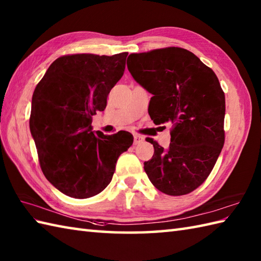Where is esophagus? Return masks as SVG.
Here are the masks:
<instances>
[{"mask_svg": "<svg viewBox=\"0 0 261 261\" xmlns=\"http://www.w3.org/2000/svg\"><path fill=\"white\" fill-rule=\"evenodd\" d=\"M143 141H145V138L139 136V135H135V137H134V143H135V145H140V143H142Z\"/></svg>", "mask_w": 261, "mask_h": 261, "instance_id": "34e87169", "label": "esophagus"}]
</instances>
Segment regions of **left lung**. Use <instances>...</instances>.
Wrapping results in <instances>:
<instances>
[{
  "mask_svg": "<svg viewBox=\"0 0 261 261\" xmlns=\"http://www.w3.org/2000/svg\"><path fill=\"white\" fill-rule=\"evenodd\" d=\"M127 69L152 94L149 115L154 124H171L164 149L152 139L145 162L152 185L167 195H185L202 185L224 145L225 96L214 71L186 49L168 47L131 54Z\"/></svg>",
  "mask_w": 261,
  "mask_h": 261,
  "instance_id": "8db88e82",
  "label": "left lung"
}]
</instances>
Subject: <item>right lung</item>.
I'll return each mask as SVG.
<instances>
[{
	"label": "right lung",
	"instance_id": "right-lung-1",
	"mask_svg": "<svg viewBox=\"0 0 261 261\" xmlns=\"http://www.w3.org/2000/svg\"><path fill=\"white\" fill-rule=\"evenodd\" d=\"M127 53L113 56L66 55L49 66L32 95L30 131L43 175L74 198L107 187L122 152L132 146L126 131H92V116L104 111L112 87L124 73Z\"/></svg>",
	"mask_w": 261,
	"mask_h": 261
}]
</instances>
